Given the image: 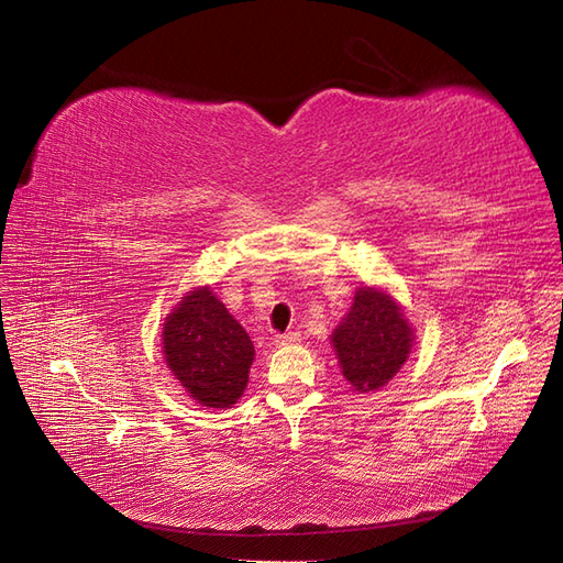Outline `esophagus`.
Instances as JSON below:
<instances>
[{"label": "esophagus", "instance_id": "1", "mask_svg": "<svg viewBox=\"0 0 563 563\" xmlns=\"http://www.w3.org/2000/svg\"><path fill=\"white\" fill-rule=\"evenodd\" d=\"M301 341V334L299 332H285L276 339L278 346H292V343H299Z\"/></svg>", "mask_w": 563, "mask_h": 563}]
</instances>
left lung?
<instances>
[{"label":"left lung","mask_w":563,"mask_h":563,"mask_svg":"<svg viewBox=\"0 0 563 563\" xmlns=\"http://www.w3.org/2000/svg\"><path fill=\"white\" fill-rule=\"evenodd\" d=\"M343 376L360 393L378 390L400 372L411 351V328L386 292L360 287L351 313L332 334Z\"/></svg>","instance_id":"1"}]
</instances>
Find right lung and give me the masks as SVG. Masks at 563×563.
<instances>
[{
  "label": "right lung",
  "instance_id": "add662e5",
  "mask_svg": "<svg viewBox=\"0 0 563 563\" xmlns=\"http://www.w3.org/2000/svg\"><path fill=\"white\" fill-rule=\"evenodd\" d=\"M163 351L175 378L196 402L231 407L247 386L255 346L208 287L194 289L163 328Z\"/></svg>",
  "mask_w": 563,
  "mask_h": 563
}]
</instances>
